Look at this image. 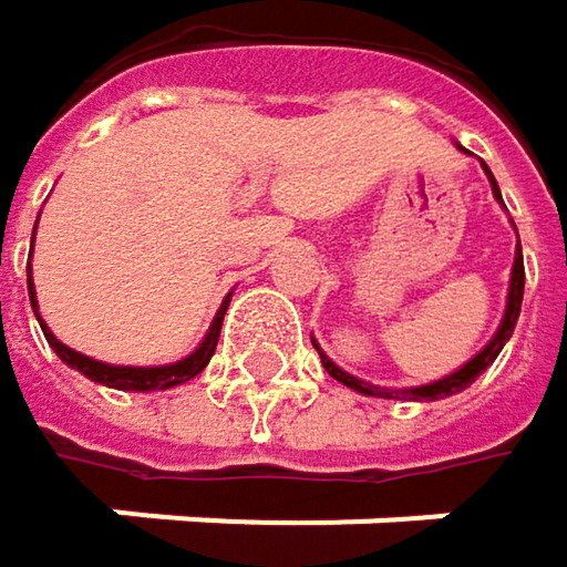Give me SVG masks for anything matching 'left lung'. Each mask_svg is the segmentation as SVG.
Masks as SVG:
<instances>
[{"instance_id":"8db88e82","label":"left lung","mask_w":567,"mask_h":567,"mask_svg":"<svg viewBox=\"0 0 567 567\" xmlns=\"http://www.w3.org/2000/svg\"><path fill=\"white\" fill-rule=\"evenodd\" d=\"M483 171L489 173V167L483 164ZM489 183H493V193H496V199H503L499 196V186H496V179H493V173H489ZM522 288H525V266H522V249L515 252V266H512V282H509V305H506V318H503V324H499V331H496V338L470 361V364H463L456 374H450V378H443V381H433V384H426V388H413V391H391V388H378V384H364V381H358V378H351V374H344L341 368H334L321 351V364H324V371L334 378V381H341V384H348V388H354V391H361V394L368 396H400V400H440V396H450L456 394V391H463V388H470L496 358H499V351H503V344L512 338V328H515V321H518V311H522Z\"/></svg>"}]
</instances>
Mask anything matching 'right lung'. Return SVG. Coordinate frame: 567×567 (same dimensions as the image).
Segmentation results:
<instances>
[{
  "label": "right lung",
  "instance_id": "1",
  "mask_svg": "<svg viewBox=\"0 0 567 567\" xmlns=\"http://www.w3.org/2000/svg\"><path fill=\"white\" fill-rule=\"evenodd\" d=\"M29 295H32V308H35L32 276H29ZM226 305H229V298H226L223 308L216 311V321H213L206 341H203L189 358H183V361H176V364H167V368H114V364H101V361H91V358H84V354L64 348L45 324H42V331H45L49 344L55 348V354L68 364V368L81 371L84 378H91V381H97V384H104V388H114V391H167V388H176V384L196 378V374L209 364V358H213V351H216V341H219V328H223ZM39 321H42V318H39Z\"/></svg>",
  "mask_w": 567,
  "mask_h": 567
}]
</instances>
